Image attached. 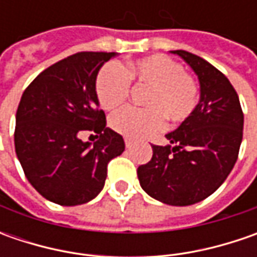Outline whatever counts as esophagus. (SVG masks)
I'll use <instances>...</instances> for the list:
<instances>
[{
    "instance_id": "1",
    "label": "esophagus",
    "mask_w": 257,
    "mask_h": 257,
    "mask_svg": "<svg viewBox=\"0 0 257 257\" xmlns=\"http://www.w3.org/2000/svg\"><path fill=\"white\" fill-rule=\"evenodd\" d=\"M124 143H125V147H127V149H130V147L133 146V140H130V139H124Z\"/></svg>"
}]
</instances>
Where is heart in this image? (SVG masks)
Here are the masks:
<instances>
[{
	"label": "heart",
	"instance_id": "heart-1",
	"mask_svg": "<svg viewBox=\"0 0 257 257\" xmlns=\"http://www.w3.org/2000/svg\"><path fill=\"white\" fill-rule=\"evenodd\" d=\"M130 83L149 88L143 97V110L124 107L110 115L114 132L128 139H143L163 130L164 118L180 124L197 105L199 85L179 61L164 54H153L121 67L117 63L103 65L95 78L97 100L111 110L127 100Z\"/></svg>",
	"mask_w": 257,
	"mask_h": 257
}]
</instances>
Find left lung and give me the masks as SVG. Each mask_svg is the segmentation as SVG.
<instances>
[{"label": "left lung", "instance_id": "left-lung-1", "mask_svg": "<svg viewBox=\"0 0 257 257\" xmlns=\"http://www.w3.org/2000/svg\"><path fill=\"white\" fill-rule=\"evenodd\" d=\"M180 55L200 81V101L187 120L166 137L169 146H152L153 157L137 169L140 186L156 200L172 206L202 202L227 179L243 137V111L227 77L199 55Z\"/></svg>", "mask_w": 257, "mask_h": 257}]
</instances>
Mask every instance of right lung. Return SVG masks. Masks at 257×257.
<instances>
[{"label": "right lung", "mask_w": 257, "mask_h": 257, "mask_svg": "<svg viewBox=\"0 0 257 257\" xmlns=\"http://www.w3.org/2000/svg\"><path fill=\"white\" fill-rule=\"evenodd\" d=\"M114 53L81 51L50 65L25 88L15 118V153L43 197L61 206L93 200L103 190L110 160L124 152L105 127L95 78ZM95 133L93 145L81 134Z\"/></svg>", "instance_id": "1"}]
</instances>
